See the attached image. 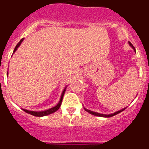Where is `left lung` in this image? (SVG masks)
I'll list each match as a JSON object with an SVG mask.
<instances>
[{
    "label": "left lung",
    "instance_id": "8db88e82",
    "mask_svg": "<svg viewBox=\"0 0 149 149\" xmlns=\"http://www.w3.org/2000/svg\"><path fill=\"white\" fill-rule=\"evenodd\" d=\"M128 44H129V45L130 46V47H132V49H134V51L135 52V47H133V45H132V44H131V43L130 42V41H129V42H128ZM84 110H85V111H87L88 113H91V114L94 115V116H100V117H107V118H108V117H111V116H115V115L118 114V113H121V112H122V111H123L124 110H125V109H126L127 108H124L123 109H121L120 111H116V112H114V113H111V114H102V113H97V112H95V111H90V110H88V109H86V108H85L84 107Z\"/></svg>",
    "mask_w": 149,
    "mask_h": 149
}]
</instances>
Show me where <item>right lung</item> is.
Instances as JSON below:
<instances>
[{"label":"right lung","mask_w":149,"mask_h":149,"mask_svg":"<svg viewBox=\"0 0 149 149\" xmlns=\"http://www.w3.org/2000/svg\"><path fill=\"white\" fill-rule=\"evenodd\" d=\"M23 40H24V38H22V39L20 40L18 44H17V45L16 46V47H15V48H14V52H13V54H14V53L16 51H17V49L19 48V46L21 45V44H22V41H23ZM7 76H8V72H7ZM66 88H67V86H65V89H63V92H62L61 96H60V100H59L58 103H57L56 105H54V107H52V108H49V109L45 110V111H29V110H27V109H22V110L24 111H25L26 113H29V114H31V115H33V116H38V117H41V116H47V115H49V114H51V113H54V112H55V111H57V110H58L59 108H60V107L61 106L62 101H63V96H64Z\"/></svg>","instance_id":"right-lung-1"}]
</instances>
